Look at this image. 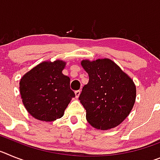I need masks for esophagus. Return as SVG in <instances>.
<instances>
[{
	"instance_id": "esophagus-1",
	"label": "esophagus",
	"mask_w": 160,
	"mask_h": 160,
	"mask_svg": "<svg viewBox=\"0 0 160 160\" xmlns=\"http://www.w3.org/2000/svg\"><path fill=\"white\" fill-rule=\"evenodd\" d=\"M75 96H76V98H78L79 97V95H80V94H81V91H80V90H76L75 92Z\"/></svg>"
}]
</instances>
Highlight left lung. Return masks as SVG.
Wrapping results in <instances>:
<instances>
[{
	"instance_id": "obj_1",
	"label": "left lung",
	"mask_w": 160,
	"mask_h": 160,
	"mask_svg": "<svg viewBox=\"0 0 160 160\" xmlns=\"http://www.w3.org/2000/svg\"><path fill=\"white\" fill-rule=\"evenodd\" d=\"M89 82L79 96L87 122L98 130L116 128L129 115L136 98L132 79L109 58L82 60Z\"/></svg>"
}]
</instances>
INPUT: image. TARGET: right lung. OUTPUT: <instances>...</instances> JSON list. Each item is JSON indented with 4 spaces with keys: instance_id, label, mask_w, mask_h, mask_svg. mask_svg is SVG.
Masks as SVG:
<instances>
[{
    "instance_id": "obj_1",
    "label": "right lung",
    "mask_w": 160,
    "mask_h": 160,
    "mask_svg": "<svg viewBox=\"0 0 160 160\" xmlns=\"http://www.w3.org/2000/svg\"><path fill=\"white\" fill-rule=\"evenodd\" d=\"M66 62H43L24 74L20 81L22 102L36 119L52 122L63 116L65 110L75 97L70 90V79L62 70Z\"/></svg>"
}]
</instances>
